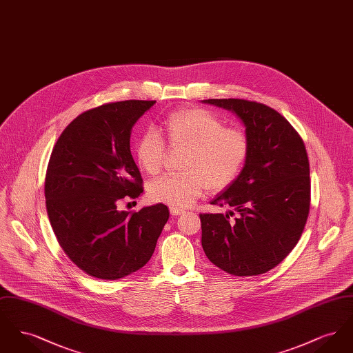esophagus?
I'll return each mask as SVG.
<instances>
[{"label":"esophagus","mask_w":353,"mask_h":353,"mask_svg":"<svg viewBox=\"0 0 353 353\" xmlns=\"http://www.w3.org/2000/svg\"><path fill=\"white\" fill-rule=\"evenodd\" d=\"M169 210H170L172 216H180V214L184 213L183 209H176V208H169Z\"/></svg>","instance_id":"1"}]
</instances>
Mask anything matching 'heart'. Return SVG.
I'll return each mask as SVG.
<instances>
[{
	"label": "heart",
	"mask_w": 353,
	"mask_h": 353,
	"mask_svg": "<svg viewBox=\"0 0 353 353\" xmlns=\"http://www.w3.org/2000/svg\"><path fill=\"white\" fill-rule=\"evenodd\" d=\"M163 132L172 148L185 150L177 174L154 179L147 188L150 200L185 209L205 190L219 192L232 184L243 167L249 141L246 134L226 128L222 120L205 108H188L170 114L163 121ZM140 168L154 174L163 165L165 147L154 131H147L136 143Z\"/></svg>",
	"instance_id": "obj_1"
}]
</instances>
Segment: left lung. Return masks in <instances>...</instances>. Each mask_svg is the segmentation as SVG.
Here are the masks:
<instances>
[{"instance_id":"obj_1","label":"left lung","mask_w":353,"mask_h":353,"mask_svg":"<svg viewBox=\"0 0 353 353\" xmlns=\"http://www.w3.org/2000/svg\"><path fill=\"white\" fill-rule=\"evenodd\" d=\"M202 103L235 114L249 141L243 168L210 202L230 209L225 214H200L202 249L212 263L232 275L265 274L295 248L307 222L311 184L304 143L279 112L262 103Z\"/></svg>"}]
</instances>
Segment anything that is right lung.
I'll list each match as a JSON object with an SVG mask.
<instances>
[{"mask_svg":"<svg viewBox=\"0 0 353 353\" xmlns=\"http://www.w3.org/2000/svg\"><path fill=\"white\" fill-rule=\"evenodd\" d=\"M156 101L103 104L74 119L57 140L45 180L51 228L68 258L91 276L115 281L141 269L169 219L164 203L120 210L143 193L130 139Z\"/></svg>","mask_w":353,"mask_h":353,"instance_id":"right-lung-1","label":"right lung"}]
</instances>
